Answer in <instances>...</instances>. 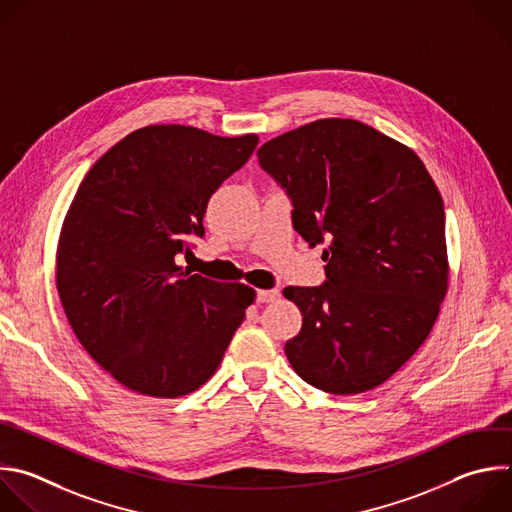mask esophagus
Instances as JSON below:
<instances>
[{
	"instance_id": "1",
	"label": "esophagus",
	"mask_w": 512,
	"mask_h": 512,
	"mask_svg": "<svg viewBox=\"0 0 512 512\" xmlns=\"http://www.w3.org/2000/svg\"><path fill=\"white\" fill-rule=\"evenodd\" d=\"M275 299H279V289H261V291H257V301L259 303H271Z\"/></svg>"
}]
</instances>
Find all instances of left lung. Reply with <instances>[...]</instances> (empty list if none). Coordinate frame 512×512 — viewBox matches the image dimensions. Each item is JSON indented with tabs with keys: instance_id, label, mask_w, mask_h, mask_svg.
<instances>
[{
	"instance_id": "obj_1",
	"label": "left lung",
	"mask_w": 512,
	"mask_h": 512,
	"mask_svg": "<svg viewBox=\"0 0 512 512\" xmlns=\"http://www.w3.org/2000/svg\"><path fill=\"white\" fill-rule=\"evenodd\" d=\"M257 158L287 191L295 231L327 245V281L283 289L303 315L289 364L327 394L378 388L426 342L448 291L436 183L412 148L352 118L289 130Z\"/></svg>"
}]
</instances>
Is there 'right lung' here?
I'll return each instance as SVG.
<instances>
[{
    "instance_id": "obj_1",
    "label": "right lung",
    "mask_w": 512,
    "mask_h": 512,
    "mask_svg": "<svg viewBox=\"0 0 512 512\" xmlns=\"http://www.w3.org/2000/svg\"><path fill=\"white\" fill-rule=\"evenodd\" d=\"M257 142L152 124L80 183L58 239L56 287L78 342L124 388L181 398L217 372L255 289L191 275L175 257L203 237L209 199Z\"/></svg>"
}]
</instances>
